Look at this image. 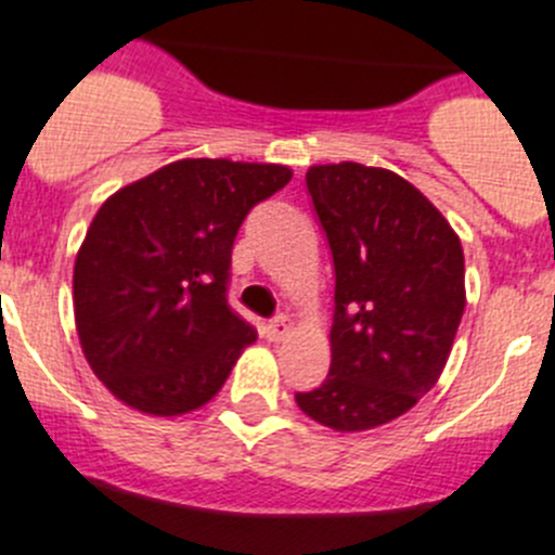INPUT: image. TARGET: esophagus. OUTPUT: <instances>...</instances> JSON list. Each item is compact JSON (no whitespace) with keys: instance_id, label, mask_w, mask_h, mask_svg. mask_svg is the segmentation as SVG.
Listing matches in <instances>:
<instances>
[{"instance_id":"obj_1","label":"esophagus","mask_w":555,"mask_h":555,"mask_svg":"<svg viewBox=\"0 0 555 555\" xmlns=\"http://www.w3.org/2000/svg\"><path fill=\"white\" fill-rule=\"evenodd\" d=\"M289 328H293V321H289L287 314H276L273 321L266 323V337L268 339H282L284 334H289Z\"/></svg>"}]
</instances>
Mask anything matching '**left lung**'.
<instances>
[{
	"instance_id": "left-lung-1",
	"label": "left lung",
	"mask_w": 555,
	"mask_h": 555,
	"mask_svg": "<svg viewBox=\"0 0 555 555\" xmlns=\"http://www.w3.org/2000/svg\"><path fill=\"white\" fill-rule=\"evenodd\" d=\"M307 191L334 262L332 367L296 403L334 431H364L409 412L446 367L464 312L462 243L384 168L314 166Z\"/></svg>"
}]
</instances>
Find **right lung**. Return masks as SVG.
Listing matches in <instances>:
<instances>
[{
  "label": "right lung",
  "mask_w": 555,
  "mask_h": 555,
  "mask_svg": "<svg viewBox=\"0 0 555 555\" xmlns=\"http://www.w3.org/2000/svg\"><path fill=\"white\" fill-rule=\"evenodd\" d=\"M289 168L179 159L127 184L93 218L74 266L88 364L127 406L184 414L223 387L257 328L229 307L232 246Z\"/></svg>",
  "instance_id": "obj_1"
}]
</instances>
